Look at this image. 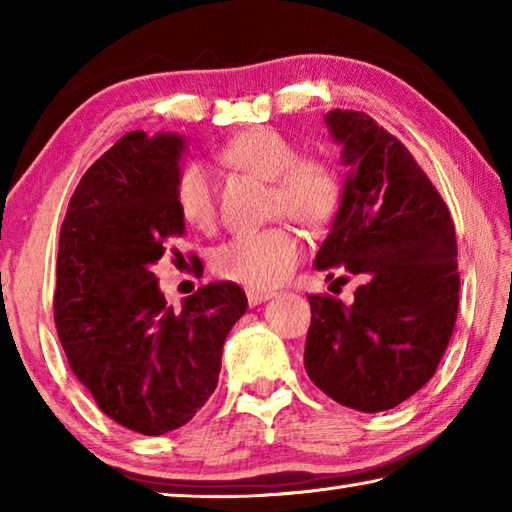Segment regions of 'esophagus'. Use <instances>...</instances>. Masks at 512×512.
<instances>
[{
	"label": "esophagus",
	"mask_w": 512,
	"mask_h": 512,
	"mask_svg": "<svg viewBox=\"0 0 512 512\" xmlns=\"http://www.w3.org/2000/svg\"><path fill=\"white\" fill-rule=\"evenodd\" d=\"M246 296H248V305L250 307H257V305H262V302H266V300H271L275 293L273 291H259V289H248L246 291Z\"/></svg>",
	"instance_id": "34e87169"
}]
</instances>
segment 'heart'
Listing matches in <instances>:
<instances>
[{
  "label": "heart",
  "mask_w": 512,
  "mask_h": 512,
  "mask_svg": "<svg viewBox=\"0 0 512 512\" xmlns=\"http://www.w3.org/2000/svg\"><path fill=\"white\" fill-rule=\"evenodd\" d=\"M223 160L232 167L273 180L271 207L309 228H320L341 205L343 183L336 167L318 155H300L298 146L275 128H248L223 146ZM173 203L183 221L210 230L216 216V194L210 169L189 160L173 180ZM302 255V239L289 225L275 223L241 230L212 253V271L223 280L253 289L275 287Z\"/></svg>",
  "instance_id": "heart-1"
}]
</instances>
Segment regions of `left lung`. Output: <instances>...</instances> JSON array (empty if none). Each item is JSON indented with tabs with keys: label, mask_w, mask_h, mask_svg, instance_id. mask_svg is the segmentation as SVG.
I'll return each mask as SVG.
<instances>
[{
	"label": "left lung",
	"mask_w": 512,
	"mask_h": 512,
	"mask_svg": "<svg viewBox=\"0 0 512 512\" xmlns=\"http://www.w3.org/2000/svg\"><path fill=\"white\" fill-rule=\"evenodd\" d=\"M350 176L316 268L359 277L354 300L309 293V379L343 406L388 411L427 384L458 314L456 230L411 151L366 112L332 110Z\"/></svg>",
	"instance_id": "obj_1"
}]
</instances>
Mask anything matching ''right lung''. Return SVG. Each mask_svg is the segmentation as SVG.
I'll return each mask as SVG.
<instances>
[{"instance_id": "right-lung-1", "label": "right lung", "mask_w": 512, "mask_h": 512, "mask_svg": "<svg viewBox=\"0 0 512 512\" xmlns=\"http://www.w3.org/2000/svg\"><path fill=\"white\" fill-rule=\"evenodd\" d=\"M183 149L173 133L121 137L74 189L58 241L54 320L69 368L108 418L144 436L194 418L248 309L235 282L205 284L183 309L158 289L151 266L180 255L185 232L173 203Z\"/></svg>"}]
</instances>
